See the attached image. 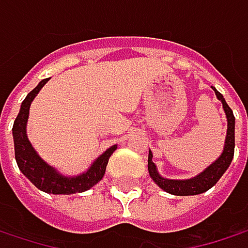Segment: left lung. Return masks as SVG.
I'll use <instances>...</instances> for the list:
<instances>
[{"label":"left lung","mask_w":248,"mask_h":248,"mask_svg":"<svg viewBox=\"0 0 248 248\" xmlns=\"http://www.w3.org/2000/svg\"><path fill=\"white\" fill-rule=\"evenodd\" d=\"M216 90V89H214ZM217 97L221 100L223 103L225 115H227V138H225V146H224L221 156L213 164L210 165L204 172H201L198 176L192 178V179H185V181H176V179H165L162 178L159 173L156 172V167L152 162V154L149 152L148 156V171L151 178L154 179V182L162 188L164 191L172 194V195H197V194H202L205 191H208L211 186H214L217 184V181L223 176V173L227 171V168L230 167L232 156H234V126H235V118L232 115V110L230 109V106L227 105V102L224 100L223 94L220 92L216 90Z\"/></svg>","instance_id":"obj_1"}]
</instances>
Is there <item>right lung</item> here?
I'll return each instance as SVG.
<instances>
[{
	"instance_id": "obj_1",
	"label": "right lung",
	"mask_w": 248,
	"mask_h": 248,
	"mask_svg": "<svg viewBox=\"0 0 248 248\" xmlns=\"http://www.w3.org/2000/svg\"><path fill=\"white\" fill-rule=\"evenodd\" d=\"M48 81V78H44L38 83L35 89H32L24 102L21 103V109L18 116L14 121L13 126V136H14V151H16V161L18 164V168L21 172L41 191L47 194H76L83 192L96 185L106 172V165L109 162L110 155L116 151V145L109 148L105 154H102L90 167V170L86 173H81L75 178H67L57 172L54 168L47 165L34 151L31 146L27 133H25V124L28 119L30 105L32 99L37 96V93L41 90V87Z\"/></svg>"
}]
</instances>
